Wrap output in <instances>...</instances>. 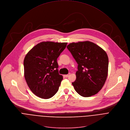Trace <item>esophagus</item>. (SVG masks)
I'll use <instances>...</instances> for the list:
<instances>
[{"label":"esophagus","mask_w":130,"mask_h":130,"mask_svg":"<svg viewBox=\"0 0 130 130\" xmlns=\"http://www.w3.org/2000/svg\"><path fill=\"white\" fill-rule=\"evenodd\" d=\"M70 75V74H66V75H64V76L65 77H67L69 76V75Z\"/></svg>","instance_id":"obj_1"}]
</instances>
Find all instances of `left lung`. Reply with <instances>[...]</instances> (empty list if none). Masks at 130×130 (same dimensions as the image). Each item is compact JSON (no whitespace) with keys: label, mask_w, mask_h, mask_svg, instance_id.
<instances>
[{"label":"left lung","mask_w":130,"mask_h":130,"mask_svg":"<svg viewBox=\"0 0 130 130\" xmlns=\"http://www.w3.org/2000/svg\"><path fill=\"white\" fill-rule=\"evenodd\" d=\"M67 47L78 64L76 78L72 83L75 90L86 98L97 94L108 76L109 60L106 52L89 41L72 42Z\"/></svg>","instance_id":"obj_1"}]
</instances>
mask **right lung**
Returning <instances> with one entry per match:
<instances>
[{"mask_svg": "<svg viewBox=\"0 0 130 130\" xmlns=\"http://www.w3.org/2000/svg\"><path fill=\"white\" fill-rule=\"evenodd\" d=\"M67 44L43 41L26 55L23 62L24 77L30 90L36 96L48 99L58 92L63 76L58 73L57 60Z\"/></svg>", "mask_w": 130, "mask_h": 130, "instance_id": "right-lung-1", "label": "right lung"}]
</instances>
